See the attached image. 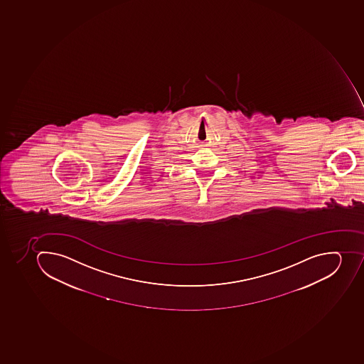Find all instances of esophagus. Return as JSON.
I'll return each instance as SVG.
<instances>
[{
    "instance_id": "esophagus-1",
    "label": "esophagus",
    "mask_w": 364,
    "mask_h": 364,
    "mask_svg": "<svg viewBox=\"0 0 364 364\" xmlns=\"http://www.w3.org/2000/svg\"><path fill=\"white\" fill-rule=\"evenodd\" d=\"M202 146H203V144H202Z\"/></svg>"
}]
</instances>
